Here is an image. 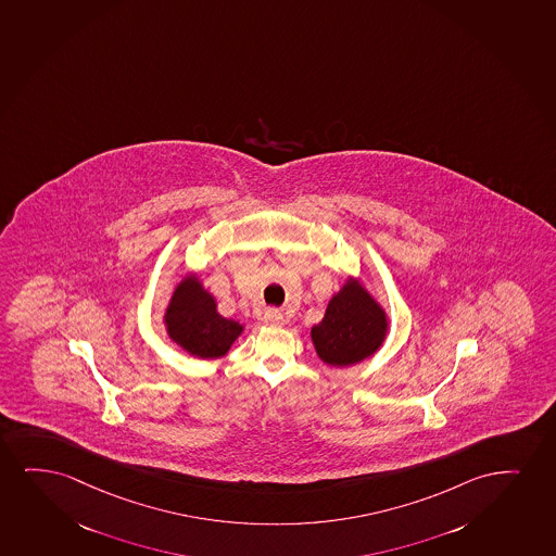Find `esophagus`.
Wrapping results in <instances>:
<instances>
[{
    "label": "esophagus",
    "mask_w": 556,
    "mask_h": 556,
    "mask_svg": "<svg viewBox=\"0 0 556 556\" xmlns=\"http://www.w3.org/2000/svg\"><path fill=\"white\" fill-rule=\"evenodd\" d=\"M264 323L269 326H281L285 325V317H282V313L279 309H266Z\"/></svg>",
    "instance_id": "obj_1"
}]
</instances>
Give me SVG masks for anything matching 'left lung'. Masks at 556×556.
<instances>
[{"label": "left lung", "instance_id": "8db88e82", "mask_svg": "<svg viewBox=\"0 0 556 556\" xmlns=\"http://www.w3.org/2000/svg\"><path fill=\"white\" fill-rule=\"evenodd\" d=\"M387 318L358 282H346L328 303L325 318L311 330L317 354L330 366H351L381 346Z\"/></svg>", "mask_w": 556, "mask_h": 556}]
</instances>
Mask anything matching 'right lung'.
Returning <instances> with one entry per match:
<instances>
[{"mask_svg":"<svg viewBox=\"0 0 556 556\" xmlns=\"http://www.w3.org/2000/svg\"><path fill=\"white\" fill-rule=\"evenodd\" d=\"M167 332L198 358H218L228 353L243 326L220 317L217 303L198 279H187L175 290L166 313Z\"/></svg>","mask_w":556,"mask_h":556,"instance_id":"1","label":"right lung"}]
</instances>
